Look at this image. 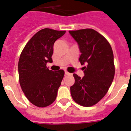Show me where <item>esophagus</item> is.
<instances>
[{"label": "esophagus", "instance_id": "obj_1", "mask_svg": "<svg viewBox=\"0 0 131 131\" xmlns=\"http://www.w3.org/2000/svg\"><path fill=\"white\" fill-rule=\"evenodd\" d=\"M64 74H65L66 75H69V74H70V73H69V72H67V71H64Z\"/></svg>", "mask_w": 131, "mask_h": 131}]
</instances>
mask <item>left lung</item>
I'll use <instances>...</instances> for the list:
<instances>
[{"label":"left lung","instance_id":"obj_1","mask_svg":"<svg viewBox=\"0 0 131 131\" xmlns=\"http://www.w3.org/2000/svg\"><path fill=\"white\" fill-rule=\"evenodd\" d=\"M77 42L79 61L84 77L73 74L75 82L70 94L75 102L84 107L95 105L107 94L115 75L113 53L106 39L93 29L69 31Z\"/></svg>","mask_w":131,"mask_h":131}]
</instances>
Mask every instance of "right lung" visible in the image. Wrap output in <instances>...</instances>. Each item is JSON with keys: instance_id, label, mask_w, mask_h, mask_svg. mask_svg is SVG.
I'll list each match as a JSON object with an SVG mask.
<instances>
[{"instance_id": "add662e5", "label": "right lung", "mask_w": 131, "mask_h": 131, "mask_svg": "<svg viewBox=\"0 0 131 131\" xmlns=\"http://www.w3.org/2000/svg\"><path fill=\"white\" fill-rule=\"evenodd\" d=\"M65 32L49 28L41 29L30 39L20 54V86L28 100L39 107L51 105L57 97L64 72H53L46 64L52 62L54 43Z\"/></svg>"}]
</instances>
